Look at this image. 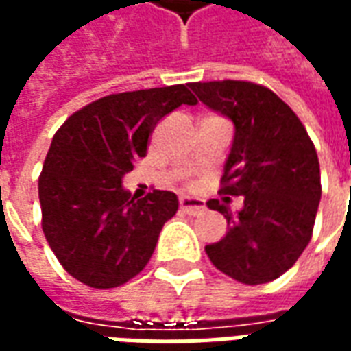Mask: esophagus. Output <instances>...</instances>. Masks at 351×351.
<instances>
[{
    "label": "esophagus",
    "instance_id": "esophagus-1",
    "mask_svg": "<svg viewBox=\"0 0 351 351\" xmlns=\"http://www.w3.org/2000/svg\"><path fill=\"white\" fill-rule=\"evenodd\" d=\"M180 208H182L184 213L193 214V216H195V214L203 213L206 206H205V201H203V199L190 197V195H182V197H180Z\"/></svg>",
    "mask_w": 351,
    "mask_h": 351
}]
</instances>
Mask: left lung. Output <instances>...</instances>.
Wrapping results in <instances>:
<instances>
[{"label": "left lung", "instance_id": "1", "mask_svg": "<svg viewBox=\"0 0 351 351\" xmlns=\"http://www.w3.org/2000/svg\"><path fill=\"white\" fill-rule=\"evenodd\" d=\"M190 88L235 125L220 191L244 197L237 214L218 199L206 203L228 220V233L205 246L206 256L223 274L248 286L276 280L312 237L322 199L316 148L297 114L269 88L244 80Z\"/></svg>", "mask_w": 351, "mask_h": 351}]
</instances>
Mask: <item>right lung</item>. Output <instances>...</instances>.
Returning a JSON list of instances; mask_svg holds the SVG:
<instances>
[{"instance_id": "right-lung-1", "label": "right lung", "mask_w": 351, "mask_h": 351, "mask_svg": "<svg viewBox=\"0 0 351 351\" xmlns=\"http://www.w3.org/2000/svg\"><path fill=\"white\" fill-rule=\"evenodd\" d=\"M195 103L184 84L112 93L58 130L39 176V203L47 243L73 278L108 289L145 269L178 199L161 190L131 197L122 178L146 156L156 123Z\"/></svg>"}]
</instances>
